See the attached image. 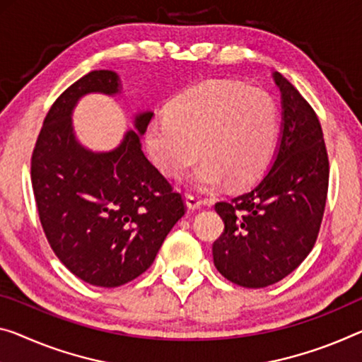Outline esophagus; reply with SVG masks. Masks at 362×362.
I'll return each instance as SVG.
<instances>
[{
    "instance_id": "34e87169",
    "label": "esophagus",
    "mask_w": 362,
    "mask_h": 362,
    "mask_svg": "<svg viewBox=\"0 0 362 362\" xmlns=\"http://www.w3.org/2000/svg\"><path fill=\"white\" fill-rule=\"evenodd\" d=\"M186 207L189 210H199L202 207V199L197 196H192V194H187L186 196Z\"/></svg>"
}]
</instances>
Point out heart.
Listing matches in <instances>:
<instances>
[{"label":"heart","instance_id":"b5f03b06","mask_svg":"<svg viewBox=\"0 0 362 362\" xmlns=\"http://www.w3.org/2000/svg\"><path fill=\"white\" fill-rule=\"evenodd\" d=\"M278 108L262 88L207 81L170 103L166 116L150 121L146 147L155 166L180 177L202 157L194 173L197 189L221 180L247 185L267 170L278 139Z\"/></svg>","mask_w":362,"mask_h":362}]
</instances>
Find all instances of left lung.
Returning <instances> with one entry per match:
<instances>
[{"label":"left lung","instance_id":"left-lung-1","mask_svg":"<svg viewBox=\"0 0 362 362\" xmlns=\"http://www.w3.org/2000/svg\"><path fill=\"white\" fill-rule=\"evenodd\" d=\"M281 93V136L272 166L252 187L216 202L225 223L214 264L226 280L265 288L290 275L313 251L329 191V155L313 107L274 72Z\"/></svg>","mask_w":362,"mask_h":362}]
</instances>
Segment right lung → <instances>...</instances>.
<instances>
[{
	"label": "right lung",
	"mask_w": 362,
	"mask_h": 362,
	"mask_svg": "<svg viewBox=\"0 0 362 362\" xmlns=\"http://www.w3.org/2000/svg\"><path fill=\"white\" fill-rule=\"evenodd\" d=\"M119 77L92 71L61 93L47 113L32 153V187L40 223L58 259L81 280L115 288L153 264L185 200L142 152L152 111L110 152L77 141L72 110L87 93L116 95Z\"/></svg>",
	"instance_id": "right-lung-1"
}]
</instances>
